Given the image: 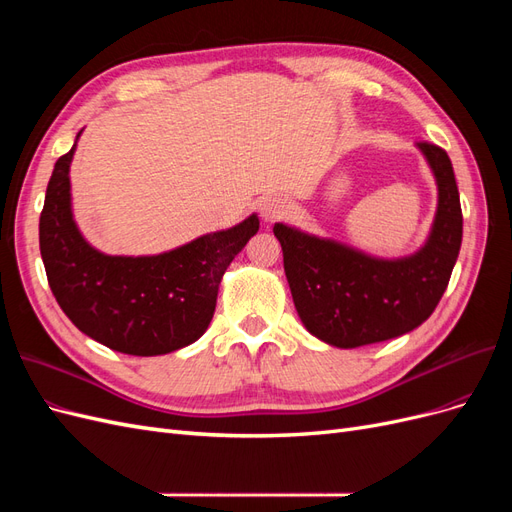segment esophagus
I'll list each match as a JSON object with an SVG mask.
<instances>
[{"label":"esophagus","instance_id":"1","mask_svg":"<svg viewBox=\"0 0 512 512\" xmlns=\"http://www.w3.org/2000/svg\"><path fill=\"white\" fill-rule=\"evenodd\" d=\"M286 211H288V203L282 196H269L265 200H260V215L265 222L280 220Z\"/></svg>","mask_w":512,"mask_h":512}]
</instances>
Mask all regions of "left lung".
<instances>
[{"mask_svg":"<svg viewBox=\"0 0 512 512\" xmlns=\"http://www.w3.org/2000/svg\"><path fill=\"white\" fill-rule=\"evenodd\" d=\"M416 149L438 188L436 215L416 252L382 258L284 222L273 226L297 314L324 344L359 348L410 333L433 314L451 280L463 235L453 164L436 145Z\"/></svg>","mask_w":512,"mask_h":512,"instance_id":"1","label":"left lung"}]
</instances>
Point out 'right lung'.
Wrapping results in <instances>:
<instances>
[{
    "mask_svg": "<svg viewBox=\"0 0 512 512\" xmlns=\"http://www.w3.org/2000/svg\"><path fill=\"white\" fill-rule=\"evenodd\" d=\"M81 134L55 162L40 215V254L59 307L76 329L123 354L158 356L194 344L209 329L228 265L260 228L258 215L168 252L104 254L72 211L70 164Z\"/></svg>",
    "mask_w": 512,
    "mask_h": 512,
    "instance_id": "right-lung-1",
    "label": "right lung"
}]
</instances>
